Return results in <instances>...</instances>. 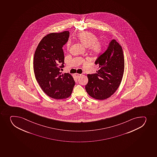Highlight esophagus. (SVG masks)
<instances>
[{"instance_id":"34e87169","label":"esophagus","mask_w":157,"mask_h":157,"mask_svg":"<svg viewBox=\"0 0 157 157\" xmlns=\"http://www.w3.org/2000/svg\"><path fill=\"white\" fill-rule=\"evenodd\" d=\"M81 75H82V74H78V73H76V74H75V76H76V77L77 78H79Z\"/></svg>"}]
</instances>
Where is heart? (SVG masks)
Instances as JSON below:
<instances>
[{"label":"heart","mask_w":157,"mask_h":157,"mask_svg":"<svg viewBox=\"0 0 157 157\" xmlns=\"http://www.w3.org/2000/svg\"><path fill=\"white\" fill-rule=\"evenodd\" d=\"M77 38L84 47H89V50L94 54H99L102 51V42L98 40V37L92 32L87 31L79 33L77 36ZM70 44V41L67 44L68 48Z\"/></svg>","instance_id":"1"}]
</instances>
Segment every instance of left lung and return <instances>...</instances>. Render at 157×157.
Returning <instances> with one entry per match:
<instances>
[{"label": "left lung", "mask_w": 157, "mask_h": 157, "mask_svg": "<svg viewBox=\"0 0 157 157\" xmlns=\"http://www.w3.org/2000/svg\"><path fill=\"white\" fill-rule=\"evenodd\" d=\"M95 64L99 70L96 74L87 75L86 91L92 98L103 100L113 95L122 79L124 58L121 45L113 39L107 50L98 56Z\"/></svg>", "instance_id": "8db88e82"}]
</instances>
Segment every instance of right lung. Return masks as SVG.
Here are the masks:
<instances>
[{
  "label": "right lung",
  "instance_id": "1",
  "mask_svg": "<svg viewBox=\"0 0 157 157\" xmlns=\"http://www.w3.org/2000/svg\"><path fill=\"white\" fill-rule=\"evenodd\" d=\"M69 35L68 31L48 34L39 42L34 56L36 80L44 93L56 99L69 97L75 84L71 75L60 72L64 63L62 47Z\"/></svg>",
  "mask_w": 157,
  "mask_h": 157
}]
</instances>
